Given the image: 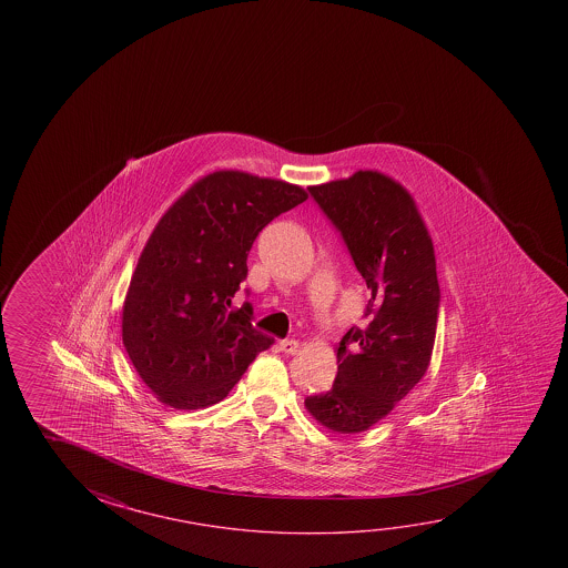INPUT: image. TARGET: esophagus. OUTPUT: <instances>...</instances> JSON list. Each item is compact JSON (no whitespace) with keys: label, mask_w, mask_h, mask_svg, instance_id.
Instances as JSON below:
<instances>
[{"label":"esophagus","mask_w":568,"mask_h":568,"mask_svg":"<svg viewBox=\"0 0 568 568\" xmlns=\"http://www.w3.org/2000/svg\"><path fill=\"white\" fill-rule=\"evenodd\" d=\"M280 351L281 353L285 354H297L298 343L297 341H293V338H287V341H281Z\"/></svg>","instance_id":"obj_1"}]
</instances>
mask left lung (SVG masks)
Masks as SVG:
<instances>
[{
	"mask_svg": "<svg viewBox=\"0 0 568 568\" xmlns=\"http://www.w3.org/2000/svg\"><path fill=\"white\" fill-rule=\"evenodd\" d=\"M308 192L373 297L366 325L338 343L333 388L307 396L305 408L325 428L358 434L386 418L428 371L439 311L434 243L408 190L381 172L361 170Z\"/></svg>",
	"mask_w": 568,
	"mask_h": 568,
	"instance_id": "obj_1",
	"label": "left lung"
}]
</instances>
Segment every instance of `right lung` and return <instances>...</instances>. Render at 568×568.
I'll use <instances>...</instances> for the list:
<instances>
[{"label":"right lung","mask_w":568,"mask_h":568,"mask_svg":"<svg viewBox=\"0 0 568 568\" xmlns=\"http://www.w3.org/2000/svg\"><path fill=\"white\" fill-rule=\"evenodd\" d=\"M307 192L281 180L222 170L162 215L142 250L122 307V343L160 402L197 409L224 400L273 338L233 308L261 230Z\"/></svg>","instance_id":"1"}]
</instances>
